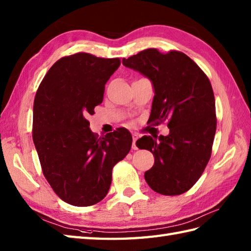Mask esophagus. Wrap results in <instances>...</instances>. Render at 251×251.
Here are the masks:
<instances>
[{
  "label": "esophagus",
  "mask_w": 251,
  "mask_h": 251,
  "mask_svg": "<svg viewBox=\"0 0 251 251\" xmlns=\"http://www.w3.org/2000/svg\"><path fill=\"white\" fill-rule=\"evenodd\" d=\"M132 137H133V144H132V148L134 149V150H136V149H137V147H136L135 143H136V141H137V135H136V134H133V135H132Z\"/></svg>",
  "instance_id": "1"
}]
</instances>
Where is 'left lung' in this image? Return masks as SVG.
Masks as SVG:
<instances>
[{
  "instance_id": "left-lung-1",
  "label": "left lung",
  "mask_w": 251,
  "mask_h": 251,
  "mask_svg": "<svg viewBox=\"0 0 251 251\" xmlns=\"http://www.w3.org/2000/svg\"><path fill=\"white\" fill-rule=\"evenodd\" d=\"M126 68L151 80L154 97L148 122H168L170 134L145 135L136 146L154 155V164L145 172L153 191L179 196L193 187L207 165L217 127L214 91L208 77L192 59L178 50L160 52L145 49L127 59Z\"/></svg>"
}]
</instances>
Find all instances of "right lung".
Listing matches in <instances>:
<instances>
[{
	"label": "right lung",
	"mask_w": 251,
	"mask_h": 251,
	"mask_svg": "<svg viewBox=\"0 0 251 251\" xmlns=\"http://www.w3.org/2000/svg\"><path fill=\"white\" fill-rule=\"evenodd\" d=\"M119 58L77 52L59 59L44 77L33 105L32 137L43 174L62 201L79 207L101 202L111 171L132 146V135L118 127L105 136L87 120L103 101L105 83Z\"/></svg>",
	"instance_id": "1"
}]
</instances>
